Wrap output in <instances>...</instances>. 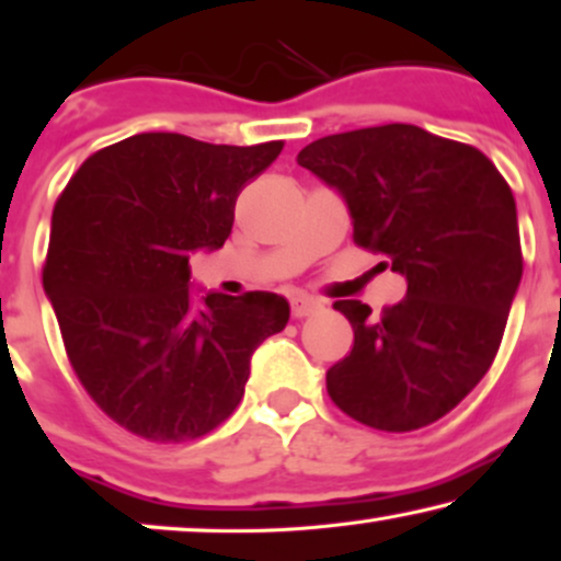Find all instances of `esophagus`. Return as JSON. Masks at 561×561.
<instances>
[{
  "mask_svg": "<svg viewBox=\"0 0 561 561\" xmlns=\"http://www.w3.org/2000/svg\"><path fill=\"white\" fill-rule=\"evenodd\" d=\"M289 305H291V314H295L297 320H302V317H309L317 307H320V302H317V299L309 297V295H291L289 297Z\"/></svg>",
  "mask_w": 561,
  "mask_h": 561,
  "instance_id": "1",
  "label": "esophagus"
}]
</instances>
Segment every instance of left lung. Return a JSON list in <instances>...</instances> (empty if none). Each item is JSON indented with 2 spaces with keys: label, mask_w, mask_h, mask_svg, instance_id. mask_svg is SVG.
Masks as SVG:
<instances>
[{
  "label": "left lung",
  "mask_w": 561,
  "mask_h": 561,
  "mask_svg": "<svg viewBox=\"0 0 561 561\" xmlns=\"http://www.w3.org/2000/svg\"><path fill=\"white\" fill-rule=\"evenodd\" d=\"M297 163L345 198L357 247L408 282L380 314L340 299L355 345L328 370L340 411L370 428H423L461 403L499 353L522 282L516 201L479 148L408 123L337 133Z\"/></svg>",
  "instance_id": "left-lung-1"
}]
</instances>
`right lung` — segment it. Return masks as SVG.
Wrapping results in <instances>:
<instances>
[{"instance_id":"add662e5","label":"right lung","mask_w":561,"mask_h":561,"mask_svg":"<svg viewBox=\"0 0 561 561\" xmlns=\"http://www.w3.org/2000/svg\"><path fill=\"white\" fill-rule=\"evenodd\" d=\"M282 148L138 133L90 156L57 198L42 284L82 388L125 431L206 436L239 405L254 350L287 324L272 291L188 287V256L224 247L241 188Z\"/></svg>"}]
</instances>
